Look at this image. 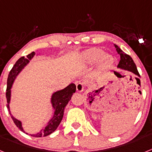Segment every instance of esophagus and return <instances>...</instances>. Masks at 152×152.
Segmentation results:
<instances>
[{
	"mask_svg": "<svg viewBox=\"0 0 152 152\" xmlns=\"http://www.w3.org/2000/svg\"><path fill=\"white\" fill-rule=\"evenodd\" d=\"M84 88V83L80 82V81H79V82L77 83V84H76V90H77V92H81V91H83Z\"/></svg>",
	"mask_w": 152,
	"mask_h": 152,
	"instance_id": "1",
	"label": "esophagus"
}]
</instances>
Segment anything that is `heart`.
I'll return each instance as SVG.
<instances>
[{
	"mask_svg": "<svg viewBox=\"0 0 152 152\" xmlns=\"http://www.w3.org/2000/svg\"><path fill=\"white\" fill-rule=\"evenodd\" d=\"M81 60L88 64H94L99 61L101 68H107L112 64V59L108 56H104L102 49L94 48L86 51L81 56Z\"/></svg>",
	"mask_w": 152,
	"mask_h": 152,
	"instance_id": "obj_1",
	"label": "heart"
}]
</instances>
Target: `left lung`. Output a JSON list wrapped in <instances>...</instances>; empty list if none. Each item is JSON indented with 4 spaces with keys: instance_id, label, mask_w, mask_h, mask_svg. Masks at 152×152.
I'll return each instance as SVG.
<instances>
[{
    "instance_id": "left-lung-1",
    "label": "left lung",
    "mask_w": 152,
    "mask_h": 152,
    "mask_svg": "<svg viewBox=\"0 0 152 152\" xmlns=\"http://www.w3.org/2000/svg\"><path fill=\"white\" fill-rule=\"evenodd\" d=\"M115 48H116L118 54L120 56V61H119V64H118V68H121V69L127 70V71H129V72H132V73L138 75V76H140L138 70H137L136 65H135V62L131 58V56L126 54L123 50L120 49V48L118 45H115ZM114 73H115V75H117L118 72H114Z\"/></svg>"
}]
</instances>
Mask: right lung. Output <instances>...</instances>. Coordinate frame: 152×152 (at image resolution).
Instances as JSON below:
<instances>
[{
  "mask_svg": "<svg viewBox=\"0 0 152 152\" xmlns=\"http://www.w3.org/2000/svg\"><path fill=\"white\" fill-rule=\"evenodd\" d=\"M35 56V52H31L30 54L26 56L25 58L24 56L20 58L15 63V64L13 65L12 69L10 70V73L8 75L7 77V91H6V98H7V107L8 110H9V113H10V116H11L12 119H13V123H15L16 126L20 129L22 132H25L22 127V123L20 120L15 119L10 113V107H9V103L10 101V89H11L12 84L13 82L15 80L16 77H17L18 74L22 71L23 68L26 66V64L29 62L33 56ZM76 91V85L75 84H71L64 88L61 91H56L55 92L52 96V99H51V103L52 104V107L55 110L54 116L52 119H50V121L48 123L45 128L42 129L37 134H33L31 135V136L33 137H42V136H47V135H50L53 132L56 130L58 128V126H59L60 123H61V119L63 118V115H64V108L68 104V102L70 101L71 98H72V95ZM27 134V133H26Z\"/></svg>",
  "mask_w": 152,
  "mask_h": 152,
  "instance_id": "1",
  "label": "right lung"
}]
</instances>
